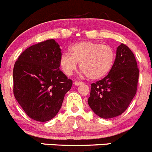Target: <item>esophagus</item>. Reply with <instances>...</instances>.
Returning a JSON list of instances; mask_svg holds the SVG:
<instances>
[{
  "label": "esophagus",
  "mask_w": 152,
  "mask_h": 152,
  "mask_svg": "<svg viewBox=\"0 0 152 152\" xmlns=\"http://www.w3.org/2000/svg\"><path fill=\"white\" fill-rule=\"evenodd\" d=\"M74 85L76 86H81V85H83V83H82V82H79V81H75Z\"/></svg>",
  "instance_id": "esophagus-1"
}]
</instances>
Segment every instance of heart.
Masks as SVG:
<instances>
[{"label": "heart", "instance_id": "1", "mask_svg": "<svg viewBox=\"0 0 152 152\" xmlns=\"http://www.w3.org/2000/svg\"><path fill=\"white\" fill-rule=\"evenodd\" d=\"M114 58V51L110 46L98 42H80L69 48V54L61 56L60 66L65 74L70 76L79 64L85 75L97 80L108 74Z\"/></svg>", "mask_w": 152, "mask_h": 152}]
</instances>
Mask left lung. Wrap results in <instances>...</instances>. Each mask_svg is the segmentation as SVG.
I'll list each match as a JSON object with an SVG mask.
<instances>
[{
    "instance_id": "1",
    "label": "left lung",
    "mask_w": 152,
    "mask_h": 152,
    "mask_svg": "<svg viewBox=\"0 0 152 152\" xmlns=\"http://www.w3.org/2000/svg\"><path fill=\"white\" fill-rule=\"evenodd\" d=\"M139 68L132 50L121 44L106 77L91 85L88 104L98 117L110 119L122 114L137 90Z\"/></svg>"
}]
</instances>
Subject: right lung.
<instances>
[{
  "label": "right lung",
  "mask_w": 152,
  "mask_h": 152,
  "mask_svg": "<svg viewBox=\"0 0 152 152\" xmlns=\"http://www.w3.org/2000/svg\"><path fill=\"white\" fill-rule=\"evenodd\" d=\"M61 49L49 39L26 49L13 71V94L30 118L46 122L59 112L73 81L60 69Z\"/></svg>",
  "instance_id": "add662e5"
}]
</instances>
